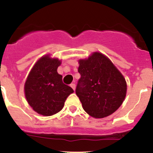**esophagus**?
<instances>
[{
  "mask_svg": "<svg viewBox=\"0 0 153 153\" xmlns=\"http://www.w3.org/2000/svg\"><path fill=\"white\" fill-rule=\"evenodd\" d=\"M70 86L72 87V88H73V90L75 89V83H71V84H70Z\"/></svg>",
  "mask_w": 153,
  "mask_h": 153,
  "instance_id": "esophagus-1",
  "label": "esophagus"
}]
</instances>
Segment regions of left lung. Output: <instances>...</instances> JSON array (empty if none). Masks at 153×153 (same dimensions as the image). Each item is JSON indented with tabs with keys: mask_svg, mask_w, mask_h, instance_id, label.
<instances>
[{
	"mask_svg": "<svg viewBox=\"0 0 153 153\" xmlns=\"http://www.w3.org/2000/svg\"><path fill=\"white\" fill-rule=\"evenodd\" d=\"M75 93L91 116L101 118L111 115L123 103L126 83L122 74L102 53L95 52L79 61Z\"/></svg>",
	"mask_w": 153,
	"mask_h": 153,
	"instance_id": "obj_1",
	"label": "left lung"
}]
</instances>
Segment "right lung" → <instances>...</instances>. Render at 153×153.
Listing matches in <instances>:
<instances>
[{"label": "right lung", "instance_id": "add662e5", "mask_svg": "<svg viewBox=\"0 0 153 153\" xmlns=\"http://www.w3.org/2000/svg\"><path fill=\"white\" fill-rule=\"evenodd\" d=\"M60 61L45 56L37 62L25 84L27 101L35 111L44 116L56 114L74 91L62 82L57 73Z\"/></svg>", "mask_w": 153, "mask_h": 153}]
</instances>
